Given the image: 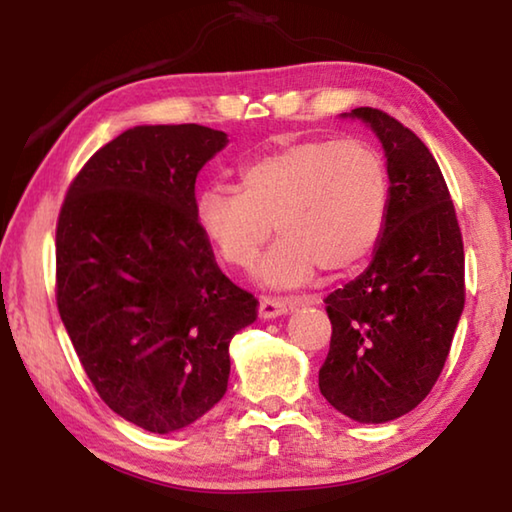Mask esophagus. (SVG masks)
I'll return each instance as SVG.
<instances>
[{"label": "esophagus", "instance_id": "34e87169", "mask_svg": "<svg viewBox=\"0 0 512 512\" xmlns=\"http://www.w3.org/2000/svg\"><path fill=\"white\" fill-rule=\"evenodd\" d=\"M293 302L287 298H275V296H262L259 300V316L262 318H275L287 314Z\"/></svg>", "mask_w": 512, "mask_h": 512}]
</instances>
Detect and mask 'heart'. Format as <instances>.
I'll return each instance as SVG.
<instances>
[{"label": "heart", "mask_w": 512, "mask_h": 512, "mask_svg": "<svg viewBox=\"0 0 512 512\" xmlns=\"http://www.w3.org/2000/svg\"><path fill=\"white\" fill-rule=\"evenodd\" d=\"M391 180L366 140H300L266 151L239 169V189L210 185L196 196V221L225 264L250 268L271 237L282 239L262 277L293 287L366 264L384 237Z\"/></svg>", "instance_id": "1"}]
</instances>
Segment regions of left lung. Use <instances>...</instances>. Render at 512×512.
I'll return each instance as SVG.
<instances>
[{
  "instance_id": "left-lung-1",
  "label": "left lung",
  "mask_w": 512,
  "mask_h": 512,
  "mask_svg": "<svg viewBox=\"0 0 512 512\" xmlns=\"http://www.w3.org/2000/svg\"><path fill=\"white\" fill-rule=\"evenodd\" d=\"M384 144L391 212L375 259L325 298L332 341L318 386L357 422H388L431 393L465 305L454 201L418 135L377 108H354Z\"/></svg>"
}]
</instances>
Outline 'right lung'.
I'll return each instance as SVG.
<instances>
[{
	"label": "right lung",
	"mask_w": 512,
	"mask_h": 512,
	"mask_svg": "<svg viewBox=\"0 0 512 512\" xmlns=\"http://www.w3.org/2000/svg\"><path fill=\"white\" fill-rule=\"evenodd\" d=\"M228 144L198 126H137L92 155L56 223V305L103 402L151 433L228 391V345L259 302L214 259L196 176Z\"/></svg>",
	"instance_id": "add662e5"
}]
</instances>
